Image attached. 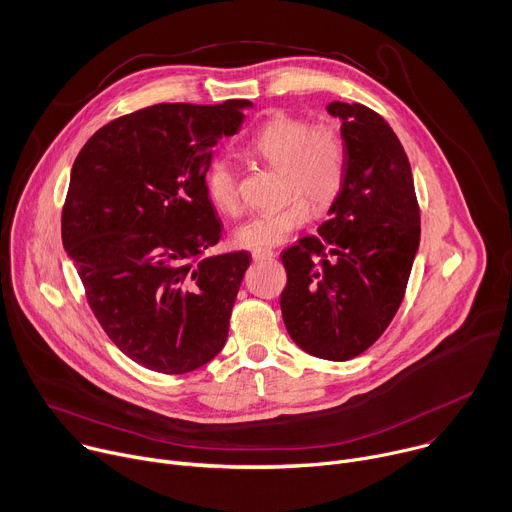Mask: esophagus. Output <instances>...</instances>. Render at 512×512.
I'll use <instances>...</instances> for the list:
<instances>
[{"label": "esophagus", "instance_id": "obj_1", "mask_svg": "<svg viewBox=\"0 0 512 512\" xmlns=\"http://www.w3.org/2000/svg\"><path fill=\"white\" fill-rule=\"evenodd\" d=\"M275 253L273 251H253V261H267V259H273Z\"/></svg>", "mask_w": 512, "mask_h": 512}]
</instances>
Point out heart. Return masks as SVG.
Segmentation results:
<instances>
[{"label":"heart","mask_w":512,"mask_h":512,"mask_svg":"<svg viewBox=\"0 0 512 512\" xmlns=\"http://www.w3.org/2000/svg\"><path fill=\"white\" fill-rule=\"evenodd\" d=\"M249 152L283 170L285 190L298 192L283 204L249 216L235 229L233 241L243 249L263 251L285 243L310 218V199L316 208L334 202L344 184V143L330 127L275 115L249 141ZM302 193L309 199L299 196ZM206 194L216 210L237 214L241 208L237 172L231 162L216 160L206 172Z\"/></svg>","instance_id":"heart-1"}]
</instances>
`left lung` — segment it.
Masks as SVG:
<instances>
[{
	"label": "left lung",
	"instance_id": "left-lung-1",
	"mask_svg": "<svg viewBox=\"0 0 512 512\" xmlns=\"http://www.w3.org/2000/svg\"><path fill=\"white\" fill-rule=\"evenodd\" d=\"M346 172L318 235L281 253V316L302 350L350 360L367 350L401 306L419 249V206L403 145L360 103L332 101Z\"/></svg>",
	"mask_w": 512,
	"mask_h": 512
}]
</instances>
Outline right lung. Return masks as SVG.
<instances>
[{
    "label": "right lung",
    "instance_id": "add662e5",
    "mask_svg": "<svg viewBox=\"0 0 512 512\" xmlns=\"http://www.w3.org/2000/svg\"><path fill=\"white\" fill-rule=\"evenodd\" d=\"M249 101L160 103L101 127L70 172L62 245L115 346L141 367L182 375L212 360L251 253L221 241L206 172Z\"/></svg>",
    "mask_w": 512,
    "mask_h": 512
}]
</instances>
